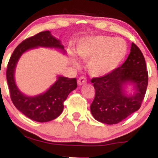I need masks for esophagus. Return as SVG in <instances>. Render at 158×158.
Returning a JSON list of instances; mask_svg holds the SVG:
<instances>
[{
    "instance_id": "obj_1",
    "label": "esophagus",
    "mask_w": 158,
    "mask_h": 158,
    "mask_svg": "<svg viewBox=\"0 0 158 158\" xmlns=\"http://www.w3.org/2000/svg\"><path fill=\"white\" fill-rule=\"evenodd\" d=\"M77 82H78V85H83V84H85V83L87 82L86 78L84 77H79V79H78Z\"/></svg>"
}]
</instances>
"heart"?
<instances>
[{"mask_svg": "<svg viewBox=\"0 0 158 158\" xmlns=\"http://www.w3.org/2000/svg\"><path fill=\"white\" fill-rule=\"evenodd\" d=\"M77 53L88 61V70L92 77H102L114 71L127 53V45L121 39L97 35L85 38L78 45ZM77 65V61H73Z\"/></svg>", "mask_w": 158, "mask_h": 158, "instance_id": "obj_1", "label": "heart"}]
</instances>
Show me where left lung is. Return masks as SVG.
Segmentation results:
<instances>
[{"label": "left lung", "mask_w": 158, "mask_h": 158, "mask_svg": "<svg viewBox=\"0 0 158 158\" xmlns=\"http://www.w3.org/2000/svg\"><path fill=\"white\" fill-rule=\"evenodd\" d=\"M148 71L145 58L139 48L132 43L131 52L123 64L102 77L91 79L95 97L90 105L93 117L99 122L117 124L140 108L147 89ZM133 82L135 95L127 97L123 86Z\"/></svg>", "instance_id": "left-lung-1"}]
</instances>
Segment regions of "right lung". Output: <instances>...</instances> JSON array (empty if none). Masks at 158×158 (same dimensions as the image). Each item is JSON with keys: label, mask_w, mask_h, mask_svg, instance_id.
<instances>
[{"label": "right lung", "mask_w": 158, "mask_h": 158, "mask_svg": "<svg viewBox=\"0 0 158 158\" xmlns=\"http://www.w3.org/2000/svg\"><path fill=\"white\" fill-rule=\"evenodd\" d=\"M37 47L59 48L64 51L60 41L52 36L50 32H41L18 45L9 61L6 74L11 99L16 108L28 118L44 123L60 115L64 108V102L69 94L77 88V82L76 78L59 77L58 80L44 94L30 97L21 93L14 79L16 64L23 52Z\"/></svg>", "instance_id": "1"}]
</instances>
